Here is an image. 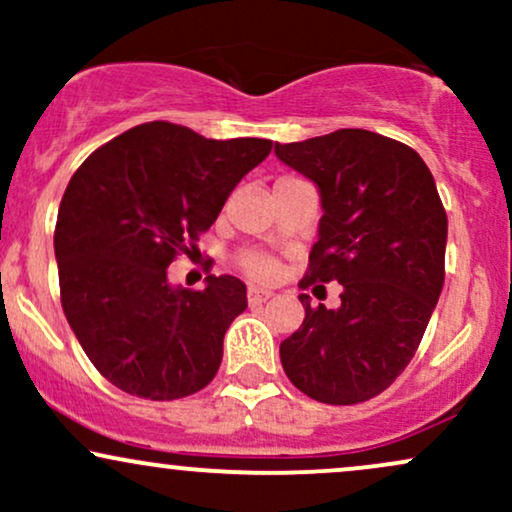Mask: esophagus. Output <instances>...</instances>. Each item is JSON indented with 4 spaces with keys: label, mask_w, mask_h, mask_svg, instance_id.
I'll return each mask as SVG.
<instances>
[{
    "label": "esophagus",
    "mask_w": 512,
    "mask_h": 512,
    "mask_svg": "<svg viewBox=\"0 0 512 512\" xmlns=\"http://www.w3.org/2000/svg\"><path fill=\"white\" fill-rule=\"evenodd\" d=\"M269 298H272V291L257 289V286H250V289H248V303L250 305H262L264 301H269Z\"/></svg>",
    "instance_id": "1"
}]
</instances>
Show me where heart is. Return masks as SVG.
I'll use <instances>...</instances> for the list:
<instances>
[{"mask_svg":"<svg viewBox=\"0 0 512 512\" xmlns=\"http://www.w3.org/2000/svg\"><path fill=\"white\" fill-rule=\"evenodd\" d=\"M240 267H243V272L252 276V279H260V281L272 279L276 274V262L272 257L260 255V252H245V255L240 257Z\"/></svg>","mask_w":512,"mask_h":512,"instance_id":"obj_1","label":"heart"}]
</instances>
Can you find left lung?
I'll use <instances>...</instances> for the list:
<instances>
[{
	"mask_svg": "<svg viewBox=\"0 0 512 512\" xmlns=\"http://www.w3.org/2000/svg\"><path fill=\"white\" fill-rule=\"evenodd\" d=\"M274 154L320 192L301 289L342 284L337 310L298 296L305 320L281 342V366L317 402H366L409 366L443 291L448 216L436 180L414 149L368 129L276 144Z\"/></svg>",
	"mask_w": 512,
	"mask_h": 512,
	"instance_id": "obj_1",
	"label": "left lung"
}]
</instances>
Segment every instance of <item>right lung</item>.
<instances>
[{
    "label": "right lung",
    "mask_w": 512,
    "mask_h": 512,
    "mask_svg": "<svg viewBox=\"0 0 512 512\" xmlns=\"http://www.w3.org/2000/svg\"><path fill=\"white\" fill-rule=\"evenodd\" d=\"M269 139H207L173 122L127 129L81 163L60 202V296L81 349L127 395L180 399L214 380L223 334L248 308L236 276L202 291L168 284V264L209 231Z\"/></svg>",
    "instance_id": "obj_1"
}]
</instances>
